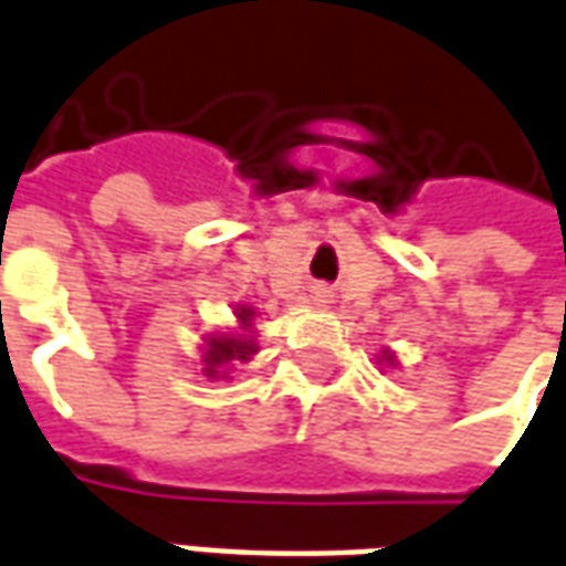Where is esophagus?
Returning a JSON list of instances; mask_svg holds the SVG:
<instances>
[{"mask_svg":"<svg viewBox=\"0 0 566 566\" xmlns=\"http://www.w3.org/2000/svg\"><path fill=\"white\" fill-rule=\"evenodd\" d=\"M311 298H314V305L326 307L329 302H333V292L326 290V286H314V292H311Z\"/></svg>","mask_w":566,"mask_h":566,"instance_id":"1","label":"esophagus"}]
</instances>
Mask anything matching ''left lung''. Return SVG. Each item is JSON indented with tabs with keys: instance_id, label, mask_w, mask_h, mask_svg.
Listing matches in <instances>:
<instances>
[{
	"instance_id": "obj_1",
	"label": "left lung",
	"mask_w": 566,
	"mask_h": 566,
	"mask_svg": "<svg viewBox=\"0 0 566 566\" xmlns=\"http://www.w3.org/2000/svg\"><path fill=\"white\" fill-rule=\"evenodd\" d=\"M379 366H385V369H397V366H400V360H397L395 350L381 348L379 350Z\"/></svg>"
}]
</instances>
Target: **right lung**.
Segmentation results:
<instances>
[{"label":"right lung","instance_id":"obj_1","mask_svg":"<svg viewBox=\"0 0 566 566\" xmlns=\"http://www.w3.org/2000/svg\"><path fill=\"white\" fill-rule=\"evenodd\" d=\"M255 317L259 311L252 305H233V329H218V333L202 335L200 345V376L209 381L231 379L233 366L252 360L259 350L255 342Z\"/></svg>","mask_w":566,"mask_h":566}]
</instances>
